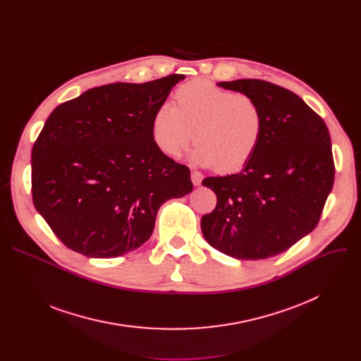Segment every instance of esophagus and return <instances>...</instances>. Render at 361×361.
<instances>
[{"instance_id":"1","label":"esophagus","mask_w":361,"mask_h":361,"mask_svg":"<svg viewBox=\"0 0 361 361\" xmlns=\"http://www.w3.org/2000/svg\"><path fill=\"white\" fill-rule=\"evenodd\" d=\"M191 181L194 185H200L202 181V174L198 171H191Z\"/></svg>"}]
</instances>
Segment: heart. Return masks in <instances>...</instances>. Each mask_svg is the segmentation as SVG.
<instances>
[{
    "label": "heart",
    "mask_w": 361,
    "mask_h": 361,
    "mask_svg": "<svg viewBox=\"0 0 361 361\" xmlns=\"http://www.w3.org/2000/svg\"><path fill=\"white\" fill-rule=\"evenodd\" d=\"M263 131L259 102L205 80L178 87L174 106H160L151 123L152 140L167 156H180L194 140L191 160L221 173L244 167L259 149Z\"/></svg>",
    "instance_id": "obj_1"
}]
</instances>
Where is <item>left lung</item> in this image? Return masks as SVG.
Returning <instances> with one entry per match:
<instances>
[{"mask_svg": "<svg viewBox=\"0 0 361 361\" xmlns=\"http://www.w3.org/2000/svg\"><path fill=\"white\" fill-rule=\"evenodd\" d=\"M219 87L252 97L263 111L259 149L237 174L207 177L216 209L201 219L212 247L237 260L288 250L317 226L334 183L331 140L323 118L294 92L262 80Z\"/></svg>", "mask_w": 361, "mask_h": 361, "instance_id": "1", "label": "left lung"}]
</instances>
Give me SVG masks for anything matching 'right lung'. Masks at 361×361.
Returning a JSON list of instances; mask_svg holds the SVG:
<instances>
[{
  "label": "right lung",
  "mask_w": 361,
  "mask_h": 361,
  "mask_svg": "<svg viewBox=\"0 0 361 361\" xmlns=\"http://www.w3.org/2000/svg\"><path fill=\"white\" fill-rule=\"evenodd\" d=\"M184 78L95 87L49 114L31 152L32 201L68 248L91 259L134 251L161 204L191 192L190 170L151 133L154 113Z\"/></svg>",
  "instance_id": "right-lung-1"
}]
</instances>
